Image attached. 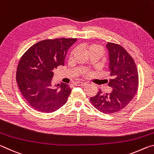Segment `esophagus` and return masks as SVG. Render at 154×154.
<instances>
[{
  "mask_svg": "<svg viewBox=\"0 0 154 154\" xmlns=\"http://www.w3.org/2000/svg\"><path fill=\"white\" fill-rule=\"evenodd\" d=\"M87 84L85 83H83V82H78L75 83V85H77V86H85Z\"/></svg>",
  "mask_w": 154,
  "mask_h": 154,
  "instance_id": "obj_1",
  "label": "esophagus"
}]
</instances>
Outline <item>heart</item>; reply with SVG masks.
I'll use <instances>...</instances> for the list:
<instances>
[{"label":"heart","mask_w":154,"mask_h":154,"mask_svg":"<svg viewBox=\"0 0 154 154\" xmlns=\"http://www.w3.org/2000/svg\"><path fill=\"white\" fill-rule=\"evenodd\" d=\"M85 49H86V50H87L88 53H90V52H92L93 51H100V53H102V48H101V47L96 45V44H91V45H87L86 46H85ZM75 52V49H73V50L71 51V54H70V56H69L70 58H72V56L74 55ZM82 75H83V76L89 75L90 72L88 71V70H84L83 72H82Z\"/></svg>","instance_id":"obj_1"}]
</instances>
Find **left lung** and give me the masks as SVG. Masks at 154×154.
<instances>
[{
  "label": "left lung",
  "instance_id": "8db88e82",
  "mask_svg": "<svg viewBox=\"0 0 154 154\" xmlns=\"http://www.w3.org/2000/svg\"><path fill=\"white\" fill-rule=\"evenodd\" d=\"M106 48L111 77L108 85L113 90L109 94L99 90L90 102L98 111L110 114L121 111L132 100L139 88V74L134 60L123 47L108 43Z\"/></svg>",
  "mask_w": 154,
  "mask_h": 154
}]
</instances>
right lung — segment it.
I'll list each match as a JSON object with an SVG mask.
<instances>
[{
	"label": "right lung",
	"instance_id": "obj_1",
	"mask_svg": "<svg viewBox=\"0 0 154 154\" xmlns=\"http://www.w3.org/2000/svg\"><path fill=\"white\" fill-rule=\"evenodd\" d=\"M77 38L46 39L36 43L21 57L16 82L30 106L43 113H52L62 107L71 94L69 85H51L54 70L63 66L66 51Z\"/></svg>",
	"mask_w": 154,
	"mask_h": 154
}]
</instances>
